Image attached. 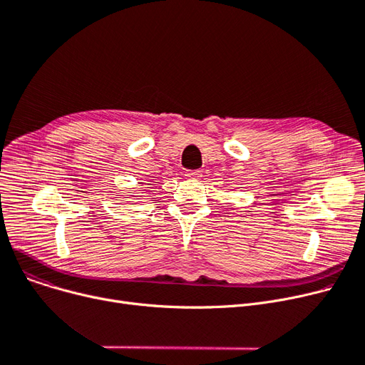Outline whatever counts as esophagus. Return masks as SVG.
Masks as SVG:
<instances>
[{"mask_svg":"<svg viewBox=\"0 0 365 365\" xmlns=\"http://www.w3.org/2000/svg\"><path fill=\"white\" fill-rule=\"evenodd\" d=\"M185 176H186L187 179H194V180H197V179H200V178L202 176V173H201L200 170H195V171H187Z\"/></svg>","mask_w":365,"mask_h":365,"instance_id":"1","label":"esophagus"}]
</instances>
